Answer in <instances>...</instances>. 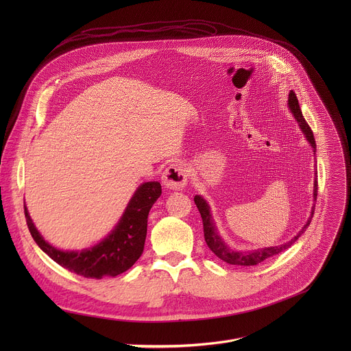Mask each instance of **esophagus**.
Returning <instances> with one entry per match:
<instances>
[{
    "label": "esophagus",
    "instance_id": "1",
    "mask_svg": "<svg viewBox=\"0 0 351 351\" xmlns=\"http://www.w3.org/2000/svg\"><path fill=\"white\" fill-rule=\"evenodd\" d=\"M187 179L189 173L183 164L169 165L162 175L164 184L171 190H182L187 184Z\"/></svg>",
    "mask_w": 351,
    "mask_h": 351
}]
</instances>
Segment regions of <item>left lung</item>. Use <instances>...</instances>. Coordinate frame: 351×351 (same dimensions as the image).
Returning a JSON list of instances; mask_svg holds the SVG:
<instances>
[{
	"label": "left lung",
	"instance_id": "1",
	"mask_svg": "<svg viewBox=\"0 0 351 351\" xmlns=\"http://www.w3.org/2000/svg\"><path fill=\"white\" fill-rule=\"evenodd\" d=\"M289 108L290 111L293 112L294 118L297 119L300 128H302V130L304 132L307 140L311 143L313 148H314V153H315V138H314V133L310 128V125L306 122L303 114H302V110H300V106H298V99H297V95L295 93L291 90L290 94H289ZM317 195H318V180H317V176H315V180H314V199L317 202ZM194 203L199 211V214H202V219H203V228H204V239H206V243L207 245L210 247L211 252L218 257L221 258L222 261L228 263V264H232V265H243V267H250V265H257L276 254H280L282 252H285V250H287L289 247H291V244L302 236L306 229L310 226L311 223V219H313V215H314V208L311 211V217L310 219L307 221V223L304 225V228L298 232L297 236H294L290 241L285 243V244H280V245H275V247H268V248H261V250H256V252H244V253H240V252H233V250H230L223 241L222 239L218 236L217 233V229L211 221V214H210V207L208 204L206 203V199L202 198L199 195H195L194 197Z\"/></svg>",
	"mask_w": 351,
	"mask_h": 351
}]
</instances>
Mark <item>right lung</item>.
<instances>
[{
	"instance_id": "add662e5",
	"label": "right lung",
	"mask_w": 351,
	"mask_h": 351,
	"mask_svg": "<svg viewBox=\"0 0 351 351\" xmlns=\"http://www.w3.org/2000/svg\"><path fill=\"white\" fill-rule=\"evenodd\" d=\"M161 193L158 182L143 183L132 197L115 230L99 244L83 252H61L49 245L34 228L25 207L26 223L37 245L65 269L90 279L117 276L140 258L147 234V217Z\"/></svg>"
}]
</instances>
